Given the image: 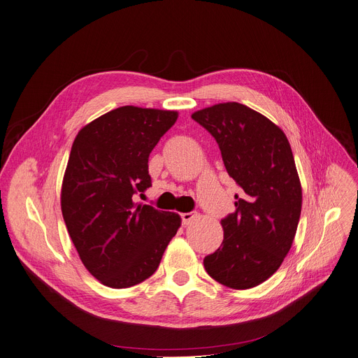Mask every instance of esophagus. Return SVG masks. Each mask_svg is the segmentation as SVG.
Returning <instances> with one entry per match:
<instances>
[{"mask_svg": "<svg viewBox=\"0 0 358 358\" xmlns=\"http://www.w3.org/2000/svg\"><path fill=\"white\" fill-rule=\"evenodd\" d=\"M196 218H197V213L196 211H189V213H182L181 214V221H182L184 225L191 224Z\"/></svg>", "mask_w": 358, "mask_h": 358, "instance_id": "1", "label": "esophagus"}]
</instances>
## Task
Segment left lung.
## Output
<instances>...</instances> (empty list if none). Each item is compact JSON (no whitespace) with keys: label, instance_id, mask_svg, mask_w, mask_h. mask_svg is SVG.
<instances>
[{"label":"left lung","instance_id":"obj_1","mask_svg":"<svg viewBox=\"0 0 358 358\" xmlns=\"http://www.w3.org/2000/svg\"><path fill=\"white\" fill-rule=\"evenodd\" d=\"M191 117L215 138L240 187L236 211L221 220L224 240L204 258L206 271L225 287H255L280 268L300 221L303 192L289 143L280 127L240 103Z\"/></svg>","mask_w":358,"mask_h":358}]
</instances>
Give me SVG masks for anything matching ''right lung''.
I'll list each match as a JSON object with an SVG mask.
<instances>
[{
  "label": "right lung",
  "mask_w": 358,
  "mask_h": 358,
  "mask_svg": "<svg viewBox=\"0 0 358 358\" xmlns=\"http://www.w3.org/2000/svg\"><path fill=\"white\" fill-rule=\"evenodd\" d=\"M177 111L124 106L80 129L61 188V211L83 264L101 284L151 277L181 218L134 203L151 187L148 157Z\"/></svg>",
  "instance_id": "obj_1"
}]
</instances>
